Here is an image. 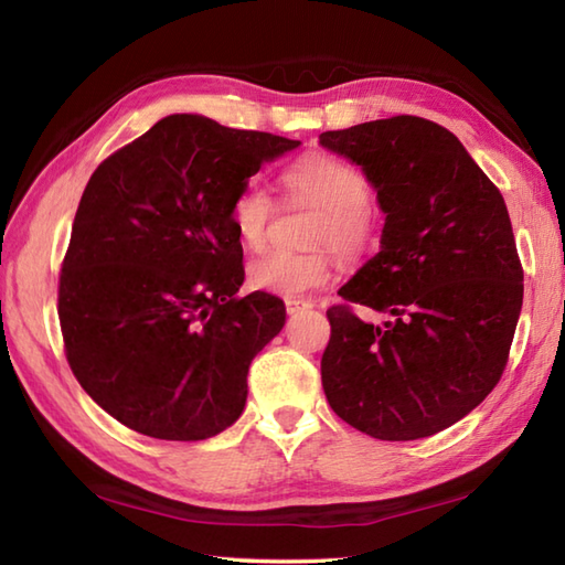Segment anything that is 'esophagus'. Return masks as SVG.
Returning <instances> with one entry per match:
<instances>
[{"label": "esophagus", "instance_id": "34e87169", "mask_svg": "<svg viewBox=\"0 0 565 565\" xmlns=\"http://www.w3.org/2000/svg\"><path fill=\"white\" fill-rule=\"evenodd\" d=\"M286 313L289 316H296V313H301V310H308L310 306L313 303H308V301H301V298H286Z\"/></svg>", "mask_w": 565, "mask_h": 565}]
</instances>
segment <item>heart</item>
Returning <instances> with one entry per match:
<instances>
[{"instance_id": "1", "label": "heart", "mask_w": 565, "mask_h": 565, "mask_svg": "<svg viewBox=\"0 0 565 565\" xmlns=\"http://www.w3.org/2000/svg\"><path fill=\"white\" fill-rule=\"evenodd\" d=\"M281 184L291 203L320 209L308 252L271 249L249 264V284L259 291L296 298L326 286L332 276V252L347 262L364 257L379 233V211L371 201L366 174L328 152H308L284 170ZM276 203L259 182H247L231 201L233 231L247 249H262L269 237Z\"/></svg>"}]
</instances>
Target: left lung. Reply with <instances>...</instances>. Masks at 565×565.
Returning a JSON list of instances; mask_svg holds the SVG:
<instances>
[{
	"label": "left lung",
	"mask_w": 565,
	"mask_h": 565,
	"mask_svg": "<svg viewBox=\"0 0 565 565\" xmlns=\"http://www.w3.org/2000/svg\"><path fill=\"white\" fill-rule=\"evenodd\" d=\"M320 142L362 167L386 213L381 249L328 308L322 388L369 437H431L481 405L508 366L524 271L505 199L427 118L326 130ZM356 305L392 318L371 327Z\"/></svg>",
	"instance_id": "1"
}]
</instances>
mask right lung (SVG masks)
<instances>
[{
  "instance_id": "right-lung-1",
  "label": "right lung",
  "mask_w": 565,
  "mask_h": 565,
  "mask_svg": "<svg viewBox=\"0 0 565 565\" xmlns=\"http://www.w3.org/2000/svg\"><path fill=\"white\" fill-rule=\"evenodd\" d=\"M301 146L174 114L89 177L60 269L72 374L118 423L167 441L218 435L247 401L252 359L286 320L252 291L231 223L237 189Z\"/></svg>"
}]
</instances>
